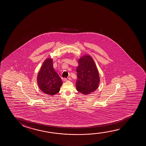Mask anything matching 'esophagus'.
<instances>
[{"mask_svg": "<svg viewBox=\"0 0 146 146\" xmlns=\"http://www.w3.org/2000/svg\"><path fill=\"white\" fill-rule=\"evenodd\" d=\"M70 79H71L70 78H65L64 80L65 81H68L70 80Z\"/></svg>", "mask_w": 146, "mask_h": 146, "instance_id": "1", "label": "esophagus"}]
</instances>
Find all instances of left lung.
Wrapping results in <instances>:
<instances>
[{"label": "left lung", "instance_id": "1", "mask_svg": "<svg viewBox=\"0 0 146 146\" xmlns=\"http://www.w3.org/2000/svg\"><path fill=\"white\" fill-rule=\"evenodd\" d=\"M77 62L76 89L84 95L90 94L99 86L100 78L98 68L93 58L88 54L81 56Z\"/></svg>", "mask_w": 146, "mask_h": 146}]
</instances>
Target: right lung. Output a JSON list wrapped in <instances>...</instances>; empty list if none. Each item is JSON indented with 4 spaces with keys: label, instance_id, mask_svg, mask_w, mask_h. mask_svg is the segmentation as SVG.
<instances>
[{
    "label": "right lung",
    "instance_id": "add662e5",
    "mask_svg": "<svg viewBox=\"0 0 146 146\" xmlns=\"http://www.w3.org/2000/svg\"><path fill=\"white\" fill-rule=\"evenodd\" d=\"M37 82L39 88L45 94L54 95L60 91L63 82L54 70L52 58H47L43 63L37 74Z\"/></svg>",
    "mask_w": 146,
    "mask_h": 146
}]
</instances>
